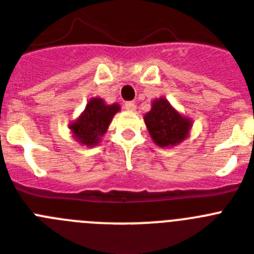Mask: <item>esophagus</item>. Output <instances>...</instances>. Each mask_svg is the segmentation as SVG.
Masks as SVG:
<instances>
[{
	"label": "esophagus",
	"instance_id": "1",
	"mask_svg": "<svg viewBox=\"0 0 254 254\" xmlns=\"http://www.w3.org/2000/svg\"><path fill=\"white\" fill-rule=\"evenodd\" d=\"M124 107H125V110L127 111H130V112H133V111H135L137 106H135V103H134V102H125Z\"/></svg>",
	"mask_w": 254,
	"mask_h": 254
}]
</instances>
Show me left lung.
<instances>
[{"label":"left lung","mask_w":254,"mask_h":254,"mask_svg":"<svg viewBox=\"0 0 254 254\" xmlns=\"http://www.w3.org/2000/svg\"><path fill=\"white\" fill-rule=\"evenodd\" d=\"M144 123L153 142L160 147H172L189 137L192 127L189 117H185L170 106L165 98L152 102L150 112L144 116Z\"/></svg>","instance_id":"8db88e82"}]
</instances>
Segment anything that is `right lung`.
Masks as SVG:
<instances>
[{"label":"right lung","mask_w":254,"mask_h":254,"mask_svg":"<svg viewBox=\"0 0 254 254\" xmlns=\"http://www.w3.org/2000/svg\"><path fill=\"white\" fill-rule=\"evenodd\" d=\"M119 111L117 103L106 104L101 98H91L77 120L69 124L74 139L87 147L97 146Z\"/></svg>","instance_id":"add662e5"}]
</instances>
